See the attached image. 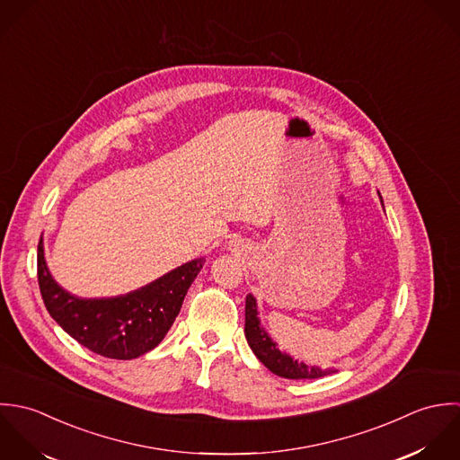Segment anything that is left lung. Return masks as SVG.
<instances>
[{
  "label": "left lung",
  "instance_id": "8db88e82",
  "mask_svg": "<svg viewBox=\"0 0 460 460\" xmlns=\"http://www.w3.org/2000/svg\"><path fill=\"white\" fill-rule=\"evenodd\" d=\"M380 195V193H378ZM382 199V197H380ZM245 338L256 358L282 378H318L331 373H336L334 367L322 369L318 367H309L305 363H298L289 354L279 350L276 341L269 336L261 320L258 316L256 298L249 293L245 298Z\"/></svg>",
  "mask_w": 460,
  "mask_h": 460
}]
</instances>
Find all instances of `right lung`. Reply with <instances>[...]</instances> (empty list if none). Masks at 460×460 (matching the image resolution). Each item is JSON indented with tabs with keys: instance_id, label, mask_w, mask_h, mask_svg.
I'll use <instances>...</instances> for the list:
<instances>
[{
	"instance_id": "1",
	"label": "right lung",
	"mask_w": 460,
	"mask_h": 460,
	"mask_svg": "<svg viewBox=\"0 0 460 460\" xmlns=\"http://www.w3.org/2000/svg\"><path fill=\"white\" fill-rule=\"evenodd\" d=\"M202 265L204 258L191 260L126 295L80 298L49 274L42 236L37 247L39 288L51 318L93 354L122 361L137 359L162 343Z\"/></svg>"
}]
</instances>
